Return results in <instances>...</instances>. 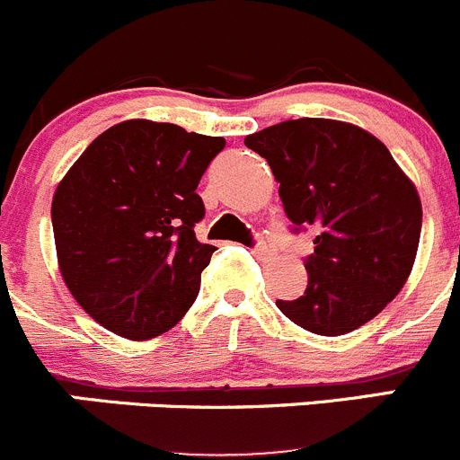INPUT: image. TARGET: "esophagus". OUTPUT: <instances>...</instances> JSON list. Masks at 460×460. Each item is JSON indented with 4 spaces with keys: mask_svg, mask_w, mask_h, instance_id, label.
Listing matches in <instances>:
<instances>
[{
    "mask_svg": "<svg viewBox=\"0 0 460 460\" xmlns=\"http://www.w3.org/2000/svg\"><path fill=\"white\" fill-rule=\"evenodd\" d=\"M254 254H257V259H270L272 254H275V248H272V243L268 239H263V236H259L257 245H254Z\"/></svg>",
    "mask_w": 460,
    "mask_h": 460,
    "instance_id": "34e87169",
    "label": "esophagus"
}]
</instances>
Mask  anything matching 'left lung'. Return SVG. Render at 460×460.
I'll use <instances>...</instances> for the list:
<instances>
[{
    "mask_svg": "<svg viewBox=\"0 0 460 460\" xmlns=\"http://www.w3.org/2000/svg\"><path fill=\"white\" fill-rule=\"evenodd\" d=\"M279 183L293 230L313 228L308 284L277 308L317 335H344L400 293L420 241L422 206L389 149L369 131L299 118L245 136Z\"/></svg>",
    "mask_w": 460,
    "mask_h": 460,
    "instance_id": "1",
    "label": "left lung"
}]
</instances>
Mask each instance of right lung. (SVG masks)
I'll list each match as a JSON object with an SVG mask.
<instances>
[{"label":"right lung","instance_id":"add662e5","mask_svg":"<svg viewBox=\"0 0 460 460\" xmlns=\"http://www.w3.org/2000/svg\"><path fill=\"white\" fill-rule=\"evenodd\" d=\"M221 136L172 122L125 120L82 152L53 194L51 221L62 279L111 333L149 340L188 313L215 245L194 226L197 194Z\"/></svg>","mask_w":460,"mask_h":460}]
</instances>
